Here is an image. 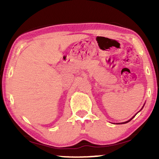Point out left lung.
Segmentation results:
<instances>
[{
    "label": "left lung",
    "mask_w": 159,
    "mask_h": 159,
    "mask_svg": "<svg viewBox=\"0 0 159 159\" xmlns=\"http://www.w3.org/2000/svg\"><path fill=\"white\" fill-rule=\"evenodd\" d=\"M144 105H145V104H144ZM144 105H143V106H144ZM142 108H141V109H142ZM140 111H141V110H140ZM136 114H135V115H134V116L133 117H132V118H131V119H129V120H128V121H125V122H121V123H116V124H119V125H121V124H126V123L129 122V121H131V120H132V119H133V118H134V117L136 116Z\"/></svg>",
    "instance_id": "8db88e82"
}]
</instances>
